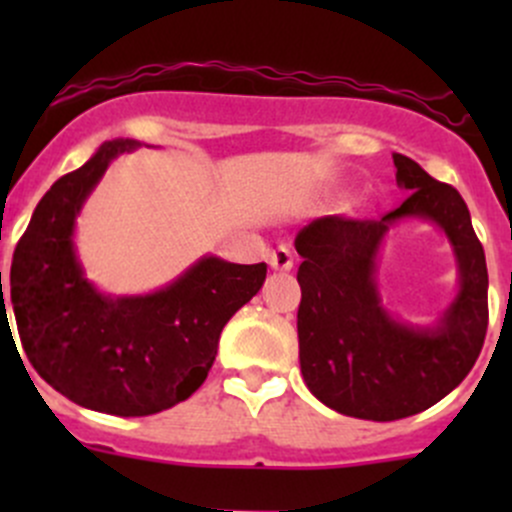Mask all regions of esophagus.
I'll use <instances>...</instances> for the list:
<instances>
[{"mask_svg":"<svg viewBox=\"0 0 512 512\" xmlns=\"http://www.w3.org/2000/svg\"><path fill=\"white\" fill-rule=\"evenodd\" d=\"M270 265L272 270H280V272H287L294 267V250L289 245H280L275 252L270 255Z\"/></svg>","mask_w":512,"mask_h":512,"instance_id":"esophagus-1","label":"esophagus"}]
</instances>
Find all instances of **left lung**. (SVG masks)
I'll use <instances>...</instances> for the list:
<instances>
[{"instance_id":"obj_1","label":"left lung","mask_w":512,"mask_h":512,"mask_svg":"<svg viewBox=\"0 0 512 512\" xmlns=\"http://www.w3.org/2000/svg\"><path fill=\"white\" fill-rule=\"evenodd\" d=\"M409 198L379 220L327 215L294 237L299 366L307 389L329 409L366 421L421 414L451 394L476 364L488 329V267L471 213L453 185L394 153ZM404 217L431 219L447 232L459 262V294L436 328H411L380 307L375 252Z\"/></svg>"}]
</instances>
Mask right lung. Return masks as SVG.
Masks as SVG:
<instances>
[{"instance_id":"obj_1","label":"right lung","mask_w":512,"mask_h":512,"mask_svg":"<svg viewBox=\"0 0 512 512\" xmlns=\"http://www.w3.org/2000/svg\"><path fill=\"white\" fill-rule=\"evenodd\" d=\"M136 146L103 143L51 185L9 275L19 339L36 374L74 404L113 416H151L195 394L208 379L223 327L267 277L265 262L203 257L153 294L98 292L76 257V215L108 163Z\"/></svg>"}]
</instances>
